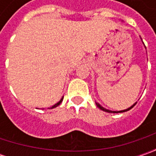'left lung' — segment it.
<instances>
[{
    "label": "left lung",
    "instance_id": "1",
    "mask_svg": "<svg viewBox=\"0 0 156 156\" xmlns=\"http://www.w3.org/2000/svg\"><path fill=\"white\" fill-rule=\"evenodd\" d=\"M95 104H96V106L99 108L100 109H101V110L105 111V112H108V113H123V112H126V111H129V109H131L134 106H135V104H136V102H135V104H133L130 108H127V109H124V110H121V111H111V110H108V109H106V108H104L103 107H101V105L99 104V103H97V102H95Z\"/></svg>",
    "mask_w": 156,
    "mask_h": 156
}]
</instances>
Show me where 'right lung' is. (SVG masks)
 Wrapping results in <instances>:
<instances>
[{
    "label": "right lung",
    "mask_w": 156,
    "mask_h": 156,
    "mask_svg": "<svg viewBox=\"0 0 156 156\" xmlns=\"http://www.w3.org/2000/svg\"><path fill=\"white\" fill-rule=\"evenodd\" d=\"M62 100H63V97H62V99L60 100V101H58V102H57L56 104H55V105H54V106H52L51 108H56L57 106H59V105H60V104H61V103H62Z\"/></svg>",
    "instance_id": "add662e5"
}]
</instances>
